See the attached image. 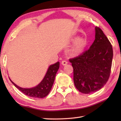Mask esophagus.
Listing matches in <instances>:
<instances>
[{
	"label": "esophagus",
	"instance_id": "1",
	"mask_svg": "<svg viewBox=\"0 0 121 121\" xmlns=\"http://www.w3.org/2000/svg\"><path fill=\"white\" fill-rule=\"evenodd\" d=\"M67 63H68V62H67V61H65V60L62 61V62H61V65H67Z\"/></svg>",
	"mask_w": 121,
	"mask_h": 121
}]
</instances>
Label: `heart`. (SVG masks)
<instances>
[{
  "mask_svg": "<svg viewBox=\"0 0 121 121\" xmlns=\"http://www.w3.org/2000/svg\"><path fill=\"white\" fill-rule=\"evenodd\" d=\"M73 41H75L74 44L69 51V54L71 56H77L84 50L87 46V40L84 38L76 37Z\"/></svg>",
  "mask_w": 121,
  "mask_h": 121,
  "instance_id": "1",
  "label": "heart"
}]
</instances>
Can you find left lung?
I'll return each instance as SVG.
<instances>
[{
    "instance_id": "1",
    "label": "left lung",
    "mask_w": 121,
    "mask_h": 121,
    "mask_svg": "<svg viewBox=\"0 0 121 121\" xmlns=\"http://www.w3.org/2000/svg\"><path fill=\"white\" fill-rule=\"evenodd\" d=\"M95 40L80 56L70 59L73 69V82L79 92L89 94L101 89L109 79L113 51L101 29L95 26Z\"/></svg>"
}]
</instances>
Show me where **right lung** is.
<instances>
[{"label": "right lung", "mask_w": 121, "mask_h": 121, "mask_svg": "<svg viewBox=\"0 0 121 121\" xmlns=\"http://www.w3.org/2000/svg\"><path fill=\"white\" fill-rule=\"evenodd\" d=\"M60 62H57L54 64L50 65L43 80L38 85L32 88H22L17 86L11 81L15 86L24 95L30 97L43 98L45 97L50 93L54 83L56 73L59 68Z\"/></svg>", "instance_id": "right-lung-1"}]
</instances>
